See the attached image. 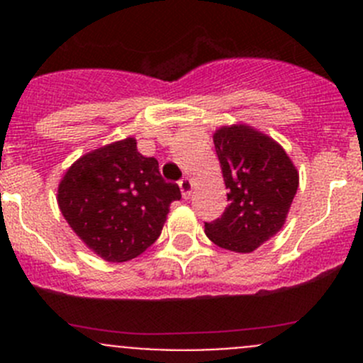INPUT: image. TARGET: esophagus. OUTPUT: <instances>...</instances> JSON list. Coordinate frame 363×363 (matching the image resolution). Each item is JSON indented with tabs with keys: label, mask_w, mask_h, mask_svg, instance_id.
<instances>
[{
	"label": "esophagus",
	"mask_w": 363,
	"mask_h": 363,
	"mask_svg": "<svg viewBox=\"0 0 363 363\" xmlns=\"http://www.w3.org/2000/svg\"><path fill=\"white\" fill-rule=\"evenodd\" d=\"M179 188H181V193H182V199L184 200H188L189 196H191V189H193V184H191V181H189V179H181V181H179Z\"/></svg>",
	"instance_id": "obj_1"
}]
</instances>
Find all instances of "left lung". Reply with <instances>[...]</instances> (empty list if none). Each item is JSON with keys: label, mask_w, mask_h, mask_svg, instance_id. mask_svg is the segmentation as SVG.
<instances>
[{"label": "left lung", "mask_w": 363, "mask_h": 363, "mask_svg": "<svg viewBox=\"0 0 363 363\" xmlns=\"http://www.w3.org/2000/svg\"><path fill=\"white\" fill-rule=\"evenodd\" d=\"M214 147L230 203L205 233L223 250L251 252L284 225L298 174L279 144L244 124L216 131Z\"/></svg>", "instance_id": "8db88e82"}]
</instances>
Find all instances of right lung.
<instances>
[{
	"label": "right lung",
	"instance_id": "1",
	"mask_svg": "<svg viewBox=\"0 0 363 363\" xmlns=\"http://www.w3.org/2000/svg\"><path fill=\"white\" fill-rule=\"evenodd\" d=\"M175 200L179 186L164 182L158 161L142 156L135 138L82 156L57 189L68 225L107 262H128L152 246Z\"/></svg>",
	"mask_w": 363,
	"mask_h": 363
}]
</instances>
